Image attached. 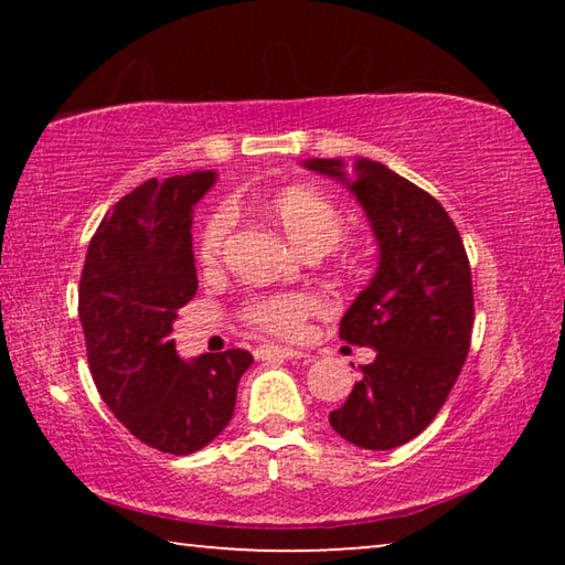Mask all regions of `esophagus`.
Wrapping results in <instances>:
<instances>
[{
  "label": "esophagus",
  "instance_id": "esophagus-1",
  "mask_svg": "<svg viewBox=\"0 0 565 565\" xmlns=\"http://www.w3.org/2000/svg\"><path fill=\"white\" fill-rule=\"evenodd\" d=\"M256 359L271 361V359H306L303 351H296L289 347H262L256 349Z\"/></svg>",
  "mask_w": 565,
  "mask_h": 565
}]
</instances>
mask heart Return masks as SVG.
<instances>
[{
	"label": "heart",
	"mask_w": 565,
	"mask_h": 565,
	"mask_svg": "<svg viewBox=\"0 0 565 565\" xmlns=\"http://www.w3.org/2000/svg\"><path fill=\"white\" fill-rule=\"evenodd\" d=\"M262 209L284 228L291 244L299 246L303 254H327L347 236V222H343L339 209L327 196L311 189H281L276 194L264 196ZM232 226L234 212L226 206L216 209L206 218L202 236H199V259L206 266L218 262L226 238L232 234ZM313 309H317V301L309 294H269L246 303L244 319L254 329L274 333V337H296Z\"/></svg>",
	"instance_id": "1"
}]
</instances>
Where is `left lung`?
<instances>
[{
	"mask_svg": "<svg viewBox=\"0 0 565 565\" xmlns=\"http://www.w3.org/2000/svg\"><path fill=\"white\" fill-rule=\"evenodd\" d=\"M341 181L366 214L379 266L347 309L339 337L376 359L329 424L349 444L388 451L416 438L446 404L471 347V266L446 209L381 161L306 159Z\"/></svg>",
	"mask_w": 565,
	"mask_h": 565,
	"instance_id": "8db88e82",
	"label": "left lung"
}]
</instances>
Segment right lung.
<instances>
[{
	"instance_id": "1",
	"label": "right lung",
	"mask_w": 565,
	"mask_h": 565,
	"mask_svg": "<svg viewBox=\"0 0 565 565\" xmlns=\"http://www.w3.org/2000/svg\"><path fill=\"white\" fill-rule=\"evenodd\" d=\"M216 171L149 179L117 202L92 236L79 319L102 398L157 451L194 454L234 416L244 349L179 359L177 311L196 294L191 214Z\"/></svg>"
}]
</instances>
